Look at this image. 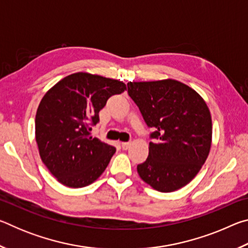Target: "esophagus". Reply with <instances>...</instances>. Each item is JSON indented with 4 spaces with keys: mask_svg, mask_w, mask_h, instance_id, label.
Listing matches in <instances>:
<instances>
[{
    "mask_svg": "<svg viewBox=\"0 0 248 248\" xmlns=\"http://www.w3.org/2000/svg\"><path fill=\"white\" fill-rule=\"evenodd\" d=\"M130 145H131V142H123V143H121V148L124 150H127L130 148Z\"/></svg>",
    "mask_w": 248,
    "mask_h": 248,
    "instance_id": "esophagus-1",
    "label": "esophagus"
}]
</instances>
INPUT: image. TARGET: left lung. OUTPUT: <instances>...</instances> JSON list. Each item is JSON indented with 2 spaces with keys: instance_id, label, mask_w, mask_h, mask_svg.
Masks as SVG:
<instances>
[{
  "instance_id": "8db88e82",
  "label": "left lung",
  "mask_w": 248,
  "mask_h": 248,
  "mask_svg": "<svg viewBox=\"0 0 248 248\" xmlns=\"http://www.w3.org/2000/svg\"><path fill=\"white\" fill-rule=\"evenodd\" d=\"M128 94L149 128V156L137 166L143 182L155 190L179 189L198 174L212 139L210 110L202 97L175 79L130 82Z\"/></svg>"
}]
</instances>
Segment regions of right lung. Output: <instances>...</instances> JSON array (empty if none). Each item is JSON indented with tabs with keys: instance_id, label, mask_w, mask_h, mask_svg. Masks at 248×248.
<instances>
[{
	"instance_id": "right-lung-1",
	"label": "right lung",
	"mask_w": 248,
	"mask_h": 248,
	"mask_svg": "<svg viewBox=\"0 0 248 248\" xmlns=\"http://www.w3.org/2000/svg\"><path fill=\"white\" fill-rule=\"evenodd\" d=\"M125 84L100 75L78 72L51 87L37 109L35 129L40 157L64 186L81 188L106 170L116 148L93 138L92 127L112 95Z\"/></svg>"
}]
</instances>
